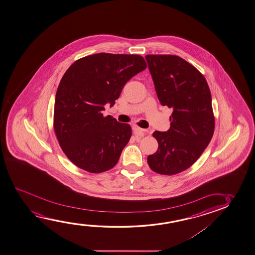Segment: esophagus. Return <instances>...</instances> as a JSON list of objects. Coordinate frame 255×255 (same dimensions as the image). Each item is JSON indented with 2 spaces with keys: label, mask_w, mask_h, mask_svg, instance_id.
<instances>
[{
  "label": "esophagus",
  "mask_w": 255,
  "mask_h": 255,
  "mask_svg": "<svg viewBox=\"0 0 255 255\" xmlns=\"http://www.w3.org/2000/svg\"><path fill=\"white\" fill-rule=\"evenodd\" d=\"M133 132L135 135H137V136H140V137H144V134L146 133V129H142V128H139L138 126H132Z\"/></svg>",
  "instance_id": "1"
}]
</instances>
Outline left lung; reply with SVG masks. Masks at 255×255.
Segmentation results:
<instances>
[{
    "label": "left lung",
    "mask_w": 255,
    "mask_h": 255,
    "mask_svg": "<svg viewBox=\"0 0 255 255\" xmlns=\"http://www.w3.org/2000/svg\"><path fill=\"white\" fill-rule=\"evenodd\" d=\"M145 59L160 104L174 110L169 129L152 133L159 147L148 156V165L157 174H179L199 159L213 136L211 90L203 74L179 56Z\"/></svg>",
    "instance_id": "8db88e82"
}]
</instances>
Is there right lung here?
Here are the masks:
<instances>
[{"mask_svg":"<svg viewBox=\"0 0 255 255\" xmlns=\"http://www.w3.org/2000/svg\"><path fill=\"white\" fill-rule=\"evenodd\" d=\"M137 54L101 52L71 65L56 93L53 128L59 145L75 166L98 174L111 169L131 137L128 124L104 117L129 79L146 68Z\"/></svg>","mask_w":255,"mask_h":255,"instance_id":"1","label":"right lung"}]
</instances>
